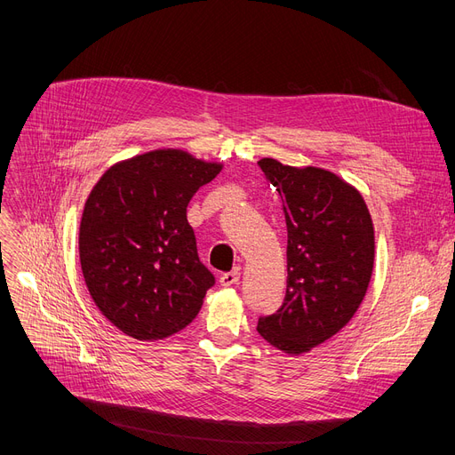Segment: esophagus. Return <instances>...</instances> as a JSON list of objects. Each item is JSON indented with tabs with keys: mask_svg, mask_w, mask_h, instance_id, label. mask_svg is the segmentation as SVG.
Returning a JSON list of instances; mask_svg holds the SVG:
<instances>
[{
	"mask_svg": "<svg viewBox=\"0 0 455 455\" xmlns=\"http://www.w3.org/2000/svg\"><path fill=\"white\" fill-rule=\"evenodd\" d=\"M237 280H240V273H237V271H230V273H223V275H221L220 283L223 285V288H230V285H234Z\"/></svg>",
	"mask_w": 455,
	"mask_h": 455,
	"instance_id": "esophagus-1",
	"label": "esophagus"
}]
</instances>
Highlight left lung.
I'll use <instances>...</instances> for the list:
<instances>
[{
  "instance_id": "left-lung-1",
  "label": "left lung",
  "mask_w": 455,
  "mask_h": 455,
  "mask_svg": "<svg viewBox=\"0 0 455 455\" xmlns=\"http://www.w3.org/2000/svg\"><path fill=\"white\" fill-rule=\"evenodd\" d=\"M282 197L288 225V290L276 314L258 319L275 348L300 355L348 324L374 266V227L352 184L323 167L258 162Z\"/></svg>"
}]
</instances>
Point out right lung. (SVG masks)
Wrapping results in <instances>:
<instances>
[{"instance_id":"1","label":"right lung","mask_w":455,"mask_h":455,"mask_svg":"<svg viewBox=\"0 0 455 455\" xmlns=\"http://www.w3.org/2000/svg\"><path fill=\"white\" fill-rule=\"evenodd\" d=\"M223 164L156 149L114 164L95 182L79 227L92 300L125 336L164 339L196 319L213 275L201 264L186 208Z\"/></svg>"}]
</instances>
